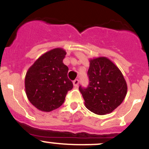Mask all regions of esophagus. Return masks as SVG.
<instances>
[{"mask_svg": "<svg viewBox=\"0 0 149 149\" xmlns=\"http://www.w3.org/2000/svg\"><path fill=\"white\" fill-rule=\"evenodd\" d=\"M73 86H78V85H79V79H75V80L73 81Z\"/></svg>", "mask_w": 149, "mask_h": 149, "instance_id": "esophagus-1", "label": "esophagus"}]
</instances>
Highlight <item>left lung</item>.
Instances as JSON below:
<instances>
[{"label": "left lung", "mask_w": 149, "mask_h": 149, "mask_svg": "<svg viewBox=\"0 0 149 149\" xmlns=\"http://www.w3.org/2000/svg\"><path fill=\"white\" fill-rule=\"evenodd\" d=\"M89 84L87 88L79 86L88 110L105 115L116 109L125 98L127 85L119 68L105 57L89 60Z\"/></svg>", "instance_id": "1"}]
</instances>
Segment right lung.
Returning a JSON list of instances; mask_svg holds the SVG:
<instances>
[{"mask_svg":"<svg viewBox=\"0 0 149 149\" xmlns=\"http://www.w3.org/2000/svg\"><path fill=\"white\" fill-rule=\"evenodd\" d=\"M65 54L63 49H53L37 59L26 73V95L40 111L49 112L58 108L73 88L68 78V68L63 62Z\"/></svg>","mask_w":149,"mask_h":149,"instance_id":"1","label":"right lung"}]
</instances>
